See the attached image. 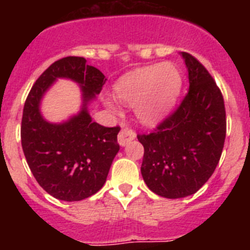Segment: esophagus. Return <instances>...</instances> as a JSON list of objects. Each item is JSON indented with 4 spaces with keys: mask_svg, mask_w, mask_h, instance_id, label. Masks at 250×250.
<instances>
[{
    "mask_svg": "<svg viewBox=\"0 0 250 250\" xmlns=\"http://www.w3.org/2000/svg\"><path fill=\"white\" fill-rule=\"evenodd\" d=\"M136 136V134L132 130L130 129H121L120 132H119V136H118V140H119V144L121 145V146H125V145H127L131 140H134Z\"/></svg>",
    "mask_w": 250,
    "mask_h": 250,
    "instance_id": "esophagus-1",
    "label": "esophagus"
}]
</instances>
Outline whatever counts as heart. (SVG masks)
I'll use <instances>...</instances> for the list:
<instances>
[{
	"label": "heart",
	"instance_id": "obj_1",
	"mask_svg": "<svg viewBox=\"0 0 250 250\" xmlns=\"http://www.w3.org/2000/svg\"><path fill=\"white\" fill-rule=\"evenodd\" d=\"M182 89V75L173 63L146 66L124 76L116 86L115 92L124 103L135 105L139 120L146 125H154L171 109ZM111 109L116 103L106 99Z\"/></svg>",
	"mask_w": 250,
	"mask_h": 250
}]
</instances>
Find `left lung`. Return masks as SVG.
I'll return each instance as SVG.
<instances>
[{
  "label": "left lung",
  "instance_id": "left-lung-1",
  "mask_svg": "<svg viewBox=\"0 0 250 250\" xmlns=\"http://www.w3.org/2000/svg\"><path fill=\"white\" fill-rule=\"evenodd\" d=\"M189 90L180 105L149 134H138L144 146L141 175L147 188L169 199L196 193L214 173L227 134L224 99L207 68L182 52Z\"/></svg>",
  "mask_w": 250,
  "mask_h": 250
}]
</instances>
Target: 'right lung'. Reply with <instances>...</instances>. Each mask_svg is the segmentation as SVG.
I'll use <instances>...</instances> for the list:
<instances>
[{
    "label": "right lung",
    "mask_w": 250,
    "mask_h": 250,
    "mask_svg": "<svg viewBox=\"0 0 250 250\" xmlns=\"http://www.w3.org/2000/svg\"><path fill=\"white\" fill-rule=\"evenodd\" d=\"M57 77H67L83 87L84 109L63 124H50L39 114V101ZM105 75L83 57L67 56L48 66L34 83L23 106L21 144L35 179L50 195L79 202L105 184L120 145V127H105L91 120L86 105L100 94Z\"/></svg>",
    "instance_id": "1"
}]
</instances>
